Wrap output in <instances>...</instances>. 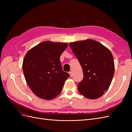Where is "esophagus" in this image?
Instances as JSON below:
<instances>
[{
  "instance_id": "1",
  "label": "esophagus",
  "mask_w": 132,
  "mask_h": 132,
  "mask_svg": "<svg viewBox=\"0 0 132 132\" xmlns=\"http://www.w3.org/2000/svg\"><path fill=\"white\" fill-rule=\"evenodd\" d=\"M69 75H70V77H72L73 74H72V72H71V71H70V72L69 73Z\"/></svg>"
}]
</instances>
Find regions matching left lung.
I'll return each instance as SVG.
<instances>
[{"label":"left lung","mask_w":132,"mask_h":132,"mask_svg":"<svg viewBox=\"0 0 132 132\" xmlns=\"http://www.w3.org/2000/svg\"><path fill=\"white\" fill-rule=\"evenodd\" d=\"M69 46L84 73L82 80L78 85L79 93L89 99L101 97L109 89L114 75V63L111 52L91 39L70 42Z\"/></svg>","instance_id":"1"}]
</instances>
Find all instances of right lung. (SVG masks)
Wrapping results in <instances>:
<instances>
[{"mask_svg": "<svg viewBox=\"0 0 132 132\" xmlns=\"http://www.w3.org/2000/svg\"><path fill=\"white\" fill-rule=\"evenodd\" d=\"M65 42L50 41L32 48L23 60L22 69L26 81L37 97L52 100L58 96L69 74L64 72L60 56L68 47Z\"/></svg>", "mask_w": 132, "mask_h": 132, "instance_id": "obj_1", "label": "right lung"}]
</instances>
